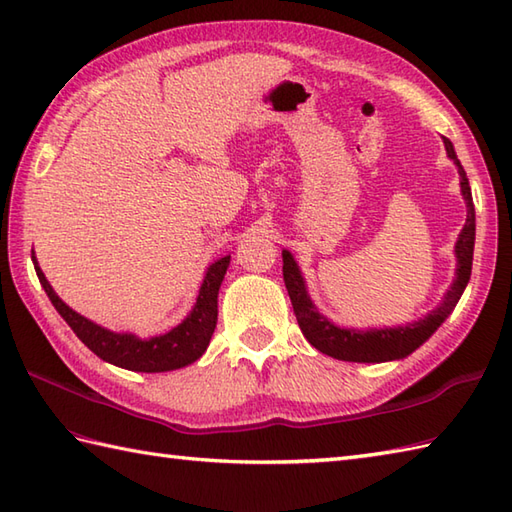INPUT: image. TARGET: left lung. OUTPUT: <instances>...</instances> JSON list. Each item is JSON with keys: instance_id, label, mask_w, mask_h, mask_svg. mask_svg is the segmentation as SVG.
<instances>
[{"instance_id": "1", "label": "left lung", "mask_w": 512, "mask_h": 512, "mask_svg": "<svg viewBox=\"0 0 512 512\" xmlns=\"http://www.w3.org/2000/svg\"><path fill=\"white\" fill-rule=\"evenodd\" d=\"M442 143H444V149H447V156L453 160V165L458 167V173H460V191L466 202V222L458 235V242H455V262L458 264H455L453 284L436 310L424 314V317L418 321L394 325V328H367V330L341 328V325L330 321L325 314L319 312L317 306H314L297 259L292 257L290 250H281V255H284V281L292 301V308H295V314H297V323L303 336L308 339V343L312 347H317L319 352L328 354L332 358H339V361H350V363L400 361V358H407L411 352H416L424 341H429V336L436 332L444 321H447L453 308L458 306L462 292L471 279V268H473L475 206H473L469 178H466V171L460 165L453 143L444 136H442Z\"/></svg>"}]
</instances>
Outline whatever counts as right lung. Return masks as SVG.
Here are the masks:
<instances>
[{
    "label": "right lung",
    "mask_w": 512,
    "mask_h": 512,
    "mask_svg": "<svg viewBox=\"0 0 512 512\" xmlns=\"http://www.w3.org/2000/svg\"><path fill=\"white\" fill-rule=\"evenodd\" d=\"M32 264H35L37 277L43 290H46L48 299L52 301V306L57 308V312L65 319V323L70 325L72 332L79 336L96 356L103 358L105 363L129 369V372L158 374L187 367L198 361L206 352L217 323V295H220V286L228 270V264H231V255L215 259V262L206 268L198 299H195L187 317H184L176 328H171L165 334L149 336V339H140V336L132 332H112L99 323L85 319L83 314L74 312L68 303L61 301L57 292L52 290L50 281L39 268L35 253H32Z\"/></svg>",
    "instance_id": "1"
}]
</instances>
